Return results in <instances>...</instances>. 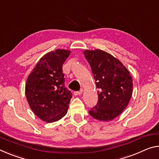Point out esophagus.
Masks as SVG:
<instances>
[{
    "label": "esophagus",
    "instance_id": "34e87169",
    "mask_svg": "<svg viewBox=\"0 0 159 159\" xmlns=\"http://www.w3.org/2000/svg\"><path fill=\"white\" fill-rule=\"evenodd\" d=\"M82 90H80V91H75L74 93V95H80L82 94Z\"/></svg>",
    "mask_w": 159,
    "mask_h": 159
}]
</instances>
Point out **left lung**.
<instances>
[{
    "label": "left lung",
    "mask_w": 159,
    "mask_h": 159,
    "mask_svg": "<svg viewBox=\"0 0 159 159\" xmlns=\"http://www.w3.org/2000/svg\"><path fill=\"white\" fill-rule=\"evenodd\" d=\"M98 89V101L89 112L100 121H110L123 112L129 104L133 91L129 70L109 53L100 49L85 50Z\"/></svg>",
    "instance_id": "left-lung-1"
}]
</instances>
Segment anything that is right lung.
Instances as JSON below:
<instances>
[{
	"label": "right lung",
	"mask_w": 159,
	"mask_h": 159,
	"mask_svg": "<svg viewBox=\"0 0 159 159\" xmlns=\"http://www.w3.org/2000/svg\"><path fill=\"white\" fill-rule=\"evenodd\" d=\"M70 52L56 49L42 57L30 73L25 95L31 110L47 122H54L66 114L72 98L64 84L62 66Z\"/></svg>",
	"instance_id": "add662e5"
}]
</instances>
